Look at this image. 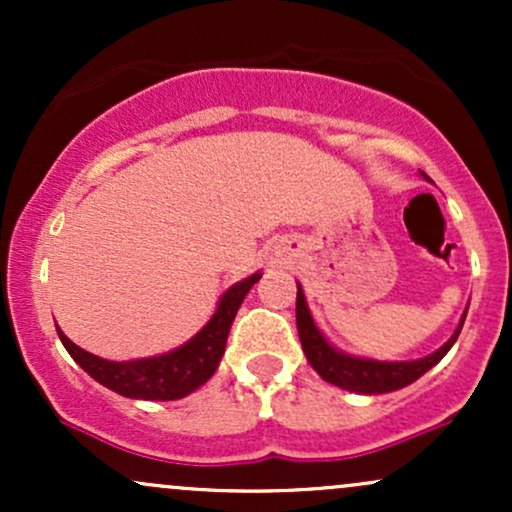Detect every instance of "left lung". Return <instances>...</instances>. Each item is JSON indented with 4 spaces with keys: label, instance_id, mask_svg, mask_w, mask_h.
I'll return each instance as SVG.
<instances>
[{
    "label": "left lung",
    "instance_id": "obj_1",
    "mask_svg": "<svg viewBox=\"0 0 512 512\" xmlns=\"http://www.w3.org/2000/svg\"><path fill=\"white\" fill-rule=\"evenodd\" d=\"M421 175L426 178V173ZM296 286V327L298 337H301L305 358H308L310 366L317 370V375H320L325 383H332L349 392H358V395H385V392L402 390V387L419 380L421 375L428 373V370L436 366L440 358L452 349V344L457 342V337H460L462 332L464 317H467V310H464L457 330L452 332L448 342L440 346L438 351H433V354L416 358V361H378V358L346 354V351L337 349V346L327 342L325 334H322L320 327L315 325L301 284Z\"/></svg>",
    "mask_w": 512,
    "mask_h": 512
}]
</instances>
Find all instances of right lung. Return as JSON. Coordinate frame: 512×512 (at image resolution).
<instances>
[{
  "label": "right lung",
  "instance_id": "right-lung-1",
  "mask_svg": "<svg viewBox=\"0 0 512 512\" xmlns=\"http://www.w3.org/2000/svg\"><path fill=\"white\" fill-rule=\"evenodd\" d=\"M260 276L262 272H255L248 279L233 284L221 296L207 325L195 337L175 346L173 351H166V354L134 358V361H108V358L88 354L81 346H76L60 327H57V334H60L69 356L96 383L117 392V395L129 399H158V402L180 399L199 390L216 373L240 303L252 286L260 281Z\"/></svg>",
  "mask_w": 512,
  "mask_h": 512
}]
</instances>
